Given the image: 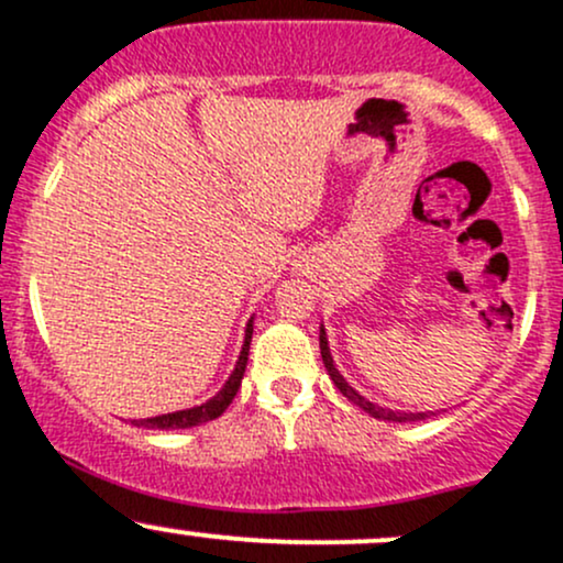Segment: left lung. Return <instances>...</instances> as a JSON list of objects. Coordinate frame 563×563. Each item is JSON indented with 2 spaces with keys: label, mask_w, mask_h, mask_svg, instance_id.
<instances>
[{
  "label": "left lung",
  "mask_w": 563,
  "mask_h": 563,
  "mask_svg": "<svg viewBox=\"0 0 563 563\" xmlns=\"http://www.w3.org/2000/svg\"><path fill=\"white\" fill-rule=\"evenodd\" d=\"M318 340H321V358H323V364H327V372H329V377H331V380H334V386L340 388V394H342V396H347V401H353V405L361 407V410H364V412H369L372 418H380V421H396V423H407V421H423V418H426V412H394V410H386V407H377V405H372L369 399H364V396H361L358 390L353 388L351 383H347L345 377L340 375V369H336V366H334V358H331V351H329L327 329H323V327H321V336H318Z\"/></svg>",
  "instance_id": "8db88e82"
}]
</instances>
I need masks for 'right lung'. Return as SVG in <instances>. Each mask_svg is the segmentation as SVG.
Returning a JSON list of instances; mask_svg holds the SVG:
<instances>
[{"label": "right lung", "mask_w": 563, "mask_h": 563, "mask_svg": "<svg viewBox=\"0 0 563 563\" xmlns=\"http://www.w3.org/2000/svg\"><path fill=\"white\" fill-rule=\"evenodd\" d=\"M251 336H253V321H247L245 345H242L240 358H236L232 377H229L227 386L218 390L212 399H207L205 405H199V407H191V410H177V412H167V416L145 418V421H137V426H145V429H191V426H202L207 421H216L218 416H223V410L232 405V399L236 396V388H240L242 375H245L247 351H251Z\"/></svg>", "instance_id": "add662e5"}]
</instances>
